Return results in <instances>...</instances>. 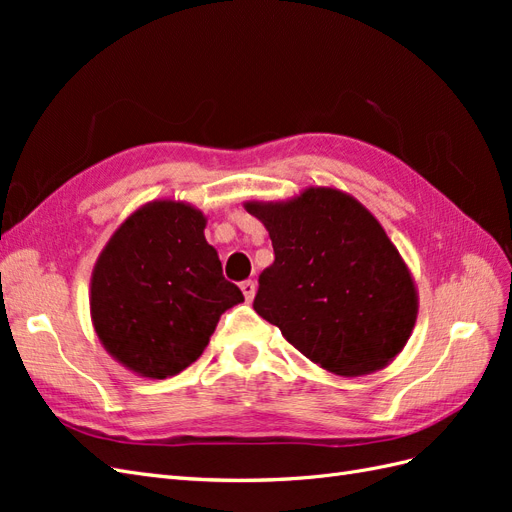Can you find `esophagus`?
<instances>
[{"label":"esophagus","instance_id":"esophagus-1","mask_svg":"<svg viewBox=\"0 0 512 512\" xmlns=\"http://www.w3.org/2000/svg\"><path fill=\"white\" fill-rule=\"evenodd\" d=\"M241 290H243V294H245V301H252L254 294H256V284H254L252 280H247V282L241 284Z\"/></svg>","mask_w":512,"mask_h":512}]
</instances>
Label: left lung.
Here are the masks:
<instances>
[{
  "label": "left lung",
  "mask_w": 512,
  "mask_h": 512,
  "mask_svg": "<svg viewBox=\"0 0 512 512\" xmlns=\"http://www.w3.org/2000/svg\"><path fill=\"white\" fill-rule=\"evenodd\" d=\"M243 207L265 224L275 252L254 309L294 348L344 378L374 374L404 350L418 292L374 213L324 185Z\"/></svg>",
  "instance_id": "8db88e82"
}]
</instances>
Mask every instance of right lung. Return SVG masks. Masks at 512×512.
<instances>
[{
	"instance_id": "obj_1",
	"label": "right lung",
	"mask_w": 512,
	"mask_h": 512,
	"mask_svg": "<svg viewBox=\"0 0 512 512\" xmlns=\"http://www.w3.org/2000/svg\"><path fill=\"white\" fill-rule=\"evenodd\" d=\"M207 215L160 198L132 211L91 271L89 312L104 350L149 380L177 376L209 344L220 316L243 301L205 239Z\"/></svg>"
}]
</instances>
